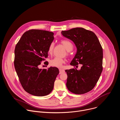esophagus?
Returning a JSON list of instances; mask_svg holds the SVG:
<instances>
[{
    "label": "esophagus",
    "instance_id": "esophagus-1",
    "mask_svg": "<svg viewBox=\"0 0 120 120\" xmlns=\"http://www.w3.org/2000/svg\"><path fill=\"white\" fill-rule=\"evenodd\" d=\"M63 73H64V70L63 69H59V74H61Z\"/></svg>",
    "mask_w": 120,
    "mask_h": 120
}]
</instances>
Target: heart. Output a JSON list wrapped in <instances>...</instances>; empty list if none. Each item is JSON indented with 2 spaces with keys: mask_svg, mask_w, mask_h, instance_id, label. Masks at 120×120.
<instances>
[{
  "mask_svg": "<svg viewBox=\"0 0 120 120\" xmlns=\"http://www.w3.org/2000/svg\"><path fill=\"white\" fill-rule=\"evenodd\" d=\"M61 43L64 46L65 48L67 51H70L73 48V45L72 43L69 41L67 40H63L61 41ZM54 48V43H51L48 48V53L50 55H52L53 53V50ZM65 59L62 58L56 57L50 61V64L54 67H61L62 65L65 63Z\"/></svg>",
  "mask_w": 120,
  "mask_h": 120,
  "instance_id": "1",
  "label": "heart"
}]
</instances>
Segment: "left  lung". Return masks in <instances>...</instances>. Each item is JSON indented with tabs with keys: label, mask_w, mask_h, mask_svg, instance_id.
Wrapping results in <instances>:
<instances>
[{
	"label": "left lung",
	"mask_w": 120,
	"mask_h": 120,
	"mask_svg": "<svg viewBox=\"0 0 120 120\" xmlns=\"http://www.w3.org/2000/svg\"><path fill=\"white\" fill-rule=\"evenodd\" d=\"M62 35L72 40L77 52L70 63L73 66L82 64L80 70H66V87L71 92L77 94L91 91L97 82L102 71L103 52L95 34L82 27L62 31Z\"/></svg>",
	"instance_id": "obj_1"
}]
</instances>
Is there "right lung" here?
Here are the masks:
<instances>
[{
	"mask_svg": "<svg viewBox=\"0 0 120 120\" xmlns=\"http://www.w3.org/2000/svg\"><path fill=\"white\" fill-rule=\"evenodd\" d=\"M54 33L29 30L22 36L15 49L14 66L24 89L30 94L44 96L52 91L58 68L40 69L41 62L48 57V48L54 39Z\"/></svg>",
	"mask_w": 120,
	"mask_h": 120,
	"instance_id": "1",
	"label": "right lung"
}]
</instances>
